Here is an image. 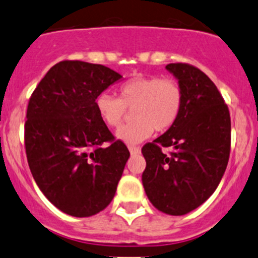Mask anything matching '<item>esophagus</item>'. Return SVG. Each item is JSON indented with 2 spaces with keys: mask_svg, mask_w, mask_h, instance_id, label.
I'll use <instances>...</instances> for the list:
<instances>
[{
  "mask_svg": "<svg viewBox=\"0 0 258 258\" xmlns=\"http://www.w3.org/2000/svg\"><path fill=\"white\" fill-rule=\"evenodd\" d=\"M128 150L130 152H131V155H137L140 154V151H141V149L137 146H128Z\"/></svg>",
  "mask_w": 258,
  "mask_h": 258,
  "instance_id": "1",
  "label": "esophagus"
}]
</instances>
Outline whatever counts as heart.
Segmentation results:
<instances>
[{"mask_svg":"<svg viewBox=\"0 0 258 258\" xmlns=\"http://www.w3.org/2000/svg\"><path fill=\"white\" fill-rule=\"evenodd\" d=\"M119 98L108 93L96 97L98 116L108 127L117 128L123 122L127 109L134 108V123L117 131L116 137L124 144H140L154 130L166 131L179 118L182 107V89L176 81L160 77H135L118 89Z\"/></svg>","mask_w":258,"mask_h":258,"instance_id":"1","label":"heart"}]
</instances>
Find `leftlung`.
<instances>
[{
    "label": "left lung",
    "instance_id": "obj_1",
    "mask_svg": "<svg viewBox=\"0 0 258 258\" xmlns=\"http://www.w3.org/2000/svg\"><path fill=\"white\" fill-rule=\"evenodd\" d=\"M182 89V107L174 124L142 147L146 169L142 184L152 206L184 216L214 192L231 150V116L216 84L189 64H167ZM171 147L170 155L161 151Z\"/></svg>",
    "mask_w": 258,
    "mask_h": 258
}]
</instances>
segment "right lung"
<instances>
[{
    "label": "right lung",
    "instance_id": "right-lung-1",
    "mask_svg": "<svg viewBox=\"0 0 258 258\" xmlns=\"http://www.w3.org/2000/svg\"><path fill=\"white\" fill-rule=\"evenodd\" d=\"M122 78L101 64L64 60L37 84L27 106L25 147L42 194L73 217L103 211L116 194L130 157L98 116V94ZM111 142L108 148H102Z\"/></svg>",
    "mask_w": 258,
    "mask_h": 258
}]
</instances>
